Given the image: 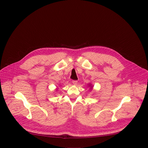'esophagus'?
I'll list each match as a JSON object with an SVG mask.
<instances>
[{
	"mask_svg": "<svg viewBox=\"0 0 148 148\" xmlns=\"http://www.w3.org/2000/svg\"><path fill=\"white\" fill-rule=\"evenodd\" d=\"M77 82H78L77 81H72V83L74 84V85H76V84H77Z\"/></svg>",
	"mask_w": 148,
	"mask_h": 148,
	"instance_id": "1",
	"label": "esophagus"
}]
</instances>
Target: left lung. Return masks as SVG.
<instances>
[{"label": "left lung", "mask_w": 148, "mask_h": 148, "mask_svg": "<svg viewBox=\"0 0 148 148\" xmlns=\"http://www.w3.org/2000/svg\"><path fill=\"white\" fill-rule=\"evenodd\" d=\"M88 87L90 88V90H92V88H93V86L92 85V84H91V83H90V84H88Z\"/></svg>", "instance_id": "left-lung-1"}]
</instances>
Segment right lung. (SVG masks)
Returning <instances> with one entry per match:
<instances>
[{
	"label": "right lung",
	"instance_id": "add662e5",
	"mask_svg": "<svg viewBox=\"0 0 148 148\" xmlns=\"http://www.w3.org/2000/svg\"><path fill=\"white\" fill-rule=\"evenodd\" d=\"M56 90H58V88H57V89H56Z\"/></svg>",
	"mask_w": 148,
	"mask_h": 148
}]
</instances>
